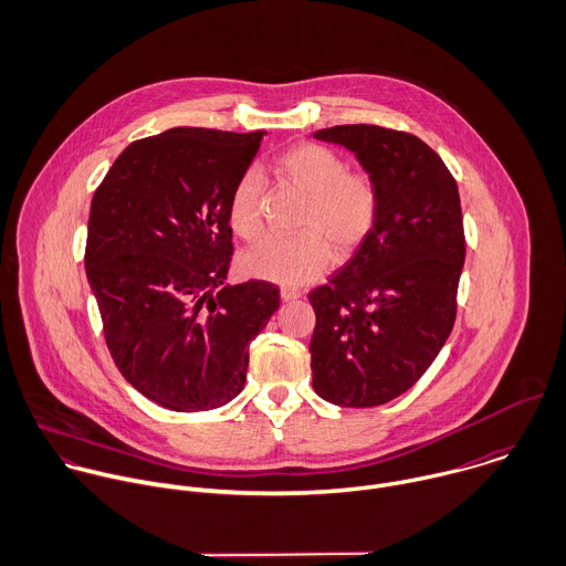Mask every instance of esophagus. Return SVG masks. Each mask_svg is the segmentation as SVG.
<instances>
[{"mask_svg": "<svg viewBox=\"0 0 566 566\" xmlns=\"http://www.w3.org/2000/svg\"><path fill=\"white\" fill-rule=\"evenodd\" d=\"M280 297H282L284 302H293V300L302 297V291H300L297 286H282V289H280Z\"/></svg>", "mask_w": 566, "mask_h": 566, "instance_id": "obj_1", "label": "esophagus"}]
</instances>
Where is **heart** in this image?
<instances>
[{"mask_svg": "<svg viewBox=\"0 0 566 566\" xmlns=\"http://www.w3.org/2000/svg\"><path fill=\"white\" fill-rule=\"evenodd\" d=\"M277 182L306 205L297 220V238L264 240L244 253L249 275L295 286L319 277L333 258L346 260L359 251L377 227L381 196L375 178L350 171L342 154L317 143H300L282 151L273 165ZM229 224L242 240L264 231L262 178L244 171L229 198Z\"/></svg>", "mask_w": 566, "mask_h": 566, "instance_id": "b5f03b06", "label": "heart"}]
</instances>
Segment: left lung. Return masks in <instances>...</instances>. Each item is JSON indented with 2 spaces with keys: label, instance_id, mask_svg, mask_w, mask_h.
<instances>
[{
  "label": "left lung",
  "instance_id": "8db88e82",
  "mask_svg": "<svg viewBox=\"0 0 566 566\" xmlns=\"http://www.w3.org/2000/svg\"><path fill=\"white\" fill-rule=\"evenodd\" d=\"M315 138L357 154L381 211L346 266L308 293L313 388L337 406H384L423 377L454 328L465 262L459 187L415 134L359 123Z\"/></svg>",
  "mask_w": 566,
  "mask_h": 566
}]
</instances>
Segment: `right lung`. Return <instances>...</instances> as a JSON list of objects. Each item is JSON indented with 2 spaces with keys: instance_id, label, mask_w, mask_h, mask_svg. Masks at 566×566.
Instances as JSON below:
<instances>
[{
  "instance_id": "1",
  "label": "right lung",
  "mask_w": 566,
  "mask_h": 566,
  "mask_svg": "<svg viewBox=\"0 0 566 566\" xmlns=\"http://www.w3.org/2000/svg\"><path fill=\"white\" fill-rule=\"evenodd\" d=\"M264 132L174 127L127 145L96 187L85 275L120 375L174 412L229 403L280 306L264 280L224 286L229 198Z\"/></svg>"
}]
</instances>
